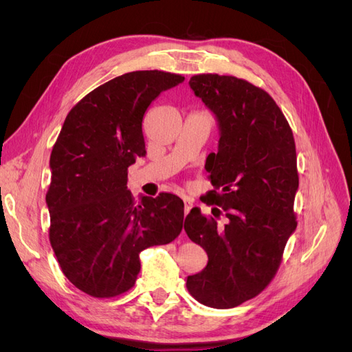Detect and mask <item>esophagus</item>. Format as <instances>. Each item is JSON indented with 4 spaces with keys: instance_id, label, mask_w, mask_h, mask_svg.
<instances>
[{
    "instance_id": "obj_1",
    "label": "esophagus",
    "mask_w": 352,
    "mask_h": 352,
    "mask_svg": "<svg viewBox=\"0 0 352 352\" xmlns=\"http://www.w3.org/2000/svg\"><path fill=\"white\" fill-rule=\"evenodd\" d=\"M184 202H185V216H186L194 204H192V199H189V198H184Z\"/></svg>"
}]
</instances>
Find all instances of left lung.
<instances>
[{"mask_svg":"<svg viewBox=\"0 0 352 352\" xmlns=\"http://www.w3.org/2000/svg\"><path fill=\"white\" fill-rule=\"evenodd\" d=\"M189 85L219 123V151L208 155L214 186L208 197L226 219L221 225L197 207L185 217L186 235L208 255L186 287L207 307L233 308L272 282L296 229L295 141L278 104L248 80L204 73Z\"/></svg>","mask_w":352,"mask_h":352,"instance_id":"obj_1","label":"left lung"}]
</instances>
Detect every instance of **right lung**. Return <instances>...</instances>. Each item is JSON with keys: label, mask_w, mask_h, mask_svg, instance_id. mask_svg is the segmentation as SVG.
Returning <instances> with one entry per match:
<instances>
[{"label": "right lung", "mask_w": 352, "mask_h": 352, "mask_svg": "<svg viewBox=\"0 0 352 352\" xmlns=\"http://www.w3.org/2000/svg\"><path fill=\"white\" fill-rule=\"evenodd\" d=\"M184 80L162 70L124 73L85 95L61 127L50 158V242L61 272L85 294L127 292L141 270V251L182 232L177 195L136 202L126 185L127 167L146 153V109Z\"/></svg>", "instance_id": "right-lung-1"}]
</instances>
